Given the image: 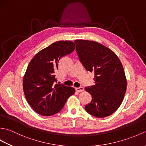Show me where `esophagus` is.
I'll list each match as a JSON object with an SVG mask.
<instances>
[{
	"mask_svg": "<svg viewBox=\"0 0 146 146\" xmlns=\"http://www.w3.org/2000/svg\"><path fill=\"white\" fill-rule=\"evenodd\" d=\"M75 90L76 91L78 92H82L84 91V88H83V87H82V86H80L79 88H75Z\"/></svg>",
	"mask_w": 146,
	"mask_h": 146,
	"instance_id": "obj_1",
	"label": "esophagus"
}]
</instances>
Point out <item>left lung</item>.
I'll return each instance as SVG.
<instances>
[{
	"instance_id": "8db88e82",
	"label": "left lung",
	"mask_w": 146,
	"mask_h": 146,
	"mask_svg": "<svg viewBox=\"0 0 146 146\" xmlns=\"http://www.w3.org/2000/svg\"><path fill=\"white\" fill-rule=\"evenodd\" d=\"M76 52L85 69L95 73V84L86 87L92 101L85 109L103 118L115 112L122 104L127 88L124 70L119 58L106 46L94 41L76 39Z\"/></svg>"
}]
</instances>
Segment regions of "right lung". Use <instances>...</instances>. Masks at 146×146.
I'll use <instances>...</instances> for the list:
<instances>
[{
	"label": "right lung",
	"instance_id": "1",
	"mask_svg": "<svg viewBox=\"0 0 146 146\" xmlns=\"http://www.w3.org/2000/svg\"><path fill=\"white\" fill-rule=\"evenodd\" d=\"M75 49L73 41H56L39 51L31 60L23 85L26 100L36 112L44 116L57 113L68 97L75 94L74 88L54 83L59 61Z\"/></svg>",
	"mask_w": 146,
	"mask_h": 146
}]
</instances>
